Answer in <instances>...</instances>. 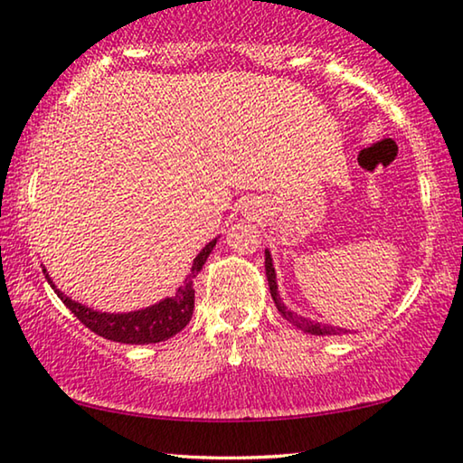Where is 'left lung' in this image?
Masks as SVG:
<instances>
[{
	"mask_svg": "<svg viewBox=\"0 0 463 463\" xmlns=\"http://www.w3.org/2000/svg\"><path fill=\"white\" fill-rule=\"evenodd\" d=\"M264 269H266V277H269V285H270V296L275 299V306L277 310L281 312L285 321H289L294 327L302 329L304 334H310V335H342V334H348L350 329H344V327H337V325H329V323H318V321H310V318H306L302 315H298L288 306L283 304V298L279 294V283H277V272H275V264H272V253L269 247L264 250Z\"/></svg>",
	"mask_w": 463,
	"mask_h": 463,
	"instance_id": "8db88e82",
	"label": "left lung"
}]
</instances>
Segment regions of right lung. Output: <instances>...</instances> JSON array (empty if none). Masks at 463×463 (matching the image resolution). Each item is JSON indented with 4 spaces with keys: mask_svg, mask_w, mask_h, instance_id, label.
Wrapping results in <instances>:
<instances>
[{
    "mask_svg": "<svg viewBox=\"0 0 463 463\" xmlns=\"http://www.w3.org/2000/svg\"><path fill=\"white\" fill-rule=\"evenodd\" d=\"M216 239H212L203 250L197 253V258L193 260L191 272H188L184 283L180 285L178 291L172 298L159 299L157 304L146 306V308L132 310V312H100L94 308H88L69 296H64L61 289L56 288L48 270L43 269L45 281L50 283V288L56 291V296L62 299V304L86 325L88 329H92L96 335L104 337L110 342H121V344H155L164 342L169 337L178 334L188 325L193 317L194 308V288L193 279L199 275L203 269L205 260L210 258L213 247H216Z\"/></svg>",
    "mask_w": 463,
    "mask_h": 463,
    "instance_id": "right-lung-1",
    "label": "right lung"
}]
</instances>
